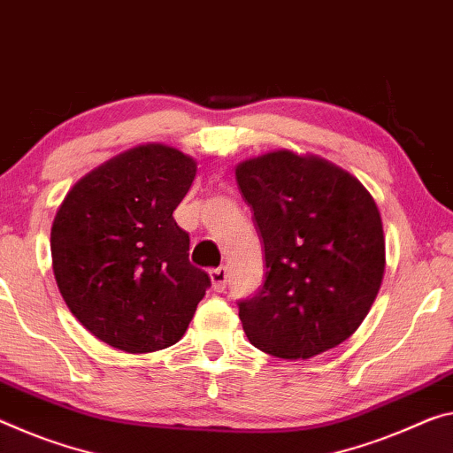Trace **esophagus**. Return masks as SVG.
Listing matches in <instances>:
<instances>
[{"instance_id":"34e87169","label":"esophagus","mask_w":453,"mask_h":453,"mask_svg":"<svg viewBox=\"0 0 453 453\" xmlns=\"http://www.w3.org/2000/svg\"><path fill=\"white\" fill-rule=\"evenodd\" d=\"M210 278H211V286H213L215 292H224L226 290V284H227V270H226V265L213 268L210 272Z\"/></svg>"}]
</instances>
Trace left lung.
<instances>
[{"label": "left lung", "instance_id": "1", "mask_svg": "<svg viewBox=\"0 0 453 453\" xmlns=\"http://www.w3.org/2000/svg\"><path fill=\"white\" fill-rule=\"evenodd\" d=\"M264 240L265 280L242 300L250 342L280 358H311L347 341L385 276L379 207L365 185L319 155L272 150L235 167Z\"/></svg>", "mask_w": 453, "mask_h": 453}]
</instances>
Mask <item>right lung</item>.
Here are the masks:
<instances>
[{
    "label": "right lung",
    "mask_w": 453,
    "mask_h": 453,
    "mask_svg": "<svg viewBox=\"0 0 453 453\" xmlns=\"http://www.w3.org/2000/svg\"><path fill=\"white\" fill-rule=\"evenodd\" d=\"M196 173L197 161L175 147L136 145L78 179L56 211V284L78 322L114 349L175 344L211 284L173 219Z\"/></svg>",
    "instance_id": "obj_1"
}]
</instances>
